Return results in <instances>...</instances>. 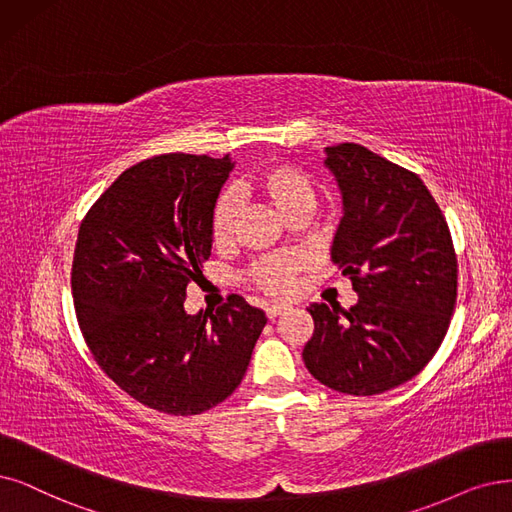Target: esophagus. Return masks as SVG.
Returning a JSON list of instances; mask_svg holds the SVG:
<instances>
[{
    "label": "esophagus",
    "instance_id": "1",
    "mask_svg": "<svg viewBox=\"0 0 512 512\" xmlns=\"http://www.w3.org/2000/svg\"><path fill=\"white\" fill-rule=\"evenodd\" d=\"M264 311H267V317H269V319H275V317H279L281 313L288 311V306H285V304H271V306H267V309H264Z\"/></svg>",
    "mask_w": 512,
    "mask_h": 512
}]
</instances>
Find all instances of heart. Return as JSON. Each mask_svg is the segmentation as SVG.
<instances>
[{
	"instance_id": "1",
	"label": "heart",
	"mask_w": 512,
	"mask_h": 512,
	"mask_svg": "<svg viewBox=\"0 0 512 512\" xmlns=\"http://www.w3.org/2000/svg\"><path fill=\"white\" fill-rule=\"evenodd\" d=\"M254 191L281 214L285 220L309 216L319 199L317 182L311 174L292 166V163H271L258 170L252 178ZM239 197L224 191L212 210V239L216 245H229L237 235ZM306 260L300 254H271L256 260L248 279L269 296H290L296 290L298 275Z\"/></svg>"
}]
</instances>
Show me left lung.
I'll return each instance as SVG.
<instances>
[{"mask_svg": "<svg viewBox=\"0 0 512 512\" xmlns=\"http://www.w3.org/2000/svg\"><path fill=\"white\" fill-rule=\"evenodd\" d=\"M342 191L332 260L359 302L311 304L302 359L321 384L378 395L412 380L441 346L458 296L452 233L418 174L355 142L325 149Z\"/></svg>", "mask_w": 512, "mask_h": 512, "instance_id": "left-lung-1", "label": "left lung"}]
</instances>
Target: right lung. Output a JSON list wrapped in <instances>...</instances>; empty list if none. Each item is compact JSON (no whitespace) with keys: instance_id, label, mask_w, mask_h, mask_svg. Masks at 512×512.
<instances>
[{"instance_id":"add662e5","label":"right lung","mask_w":512,"mask_h":512,"mask_svg":"<svg viewBox=\"0 0 512 512\" xmlns=\"http://www.w3.org/2000/svg\"><path fill=\"white\" fill-rule=\"evenodd\" d=\"M227 157L168 153L136 163L81 220L71 290L94 361L121 391L172 416L233 395L267 325L241 296L187 315V285L212 254Z\"/></svg>"}]
</instances>
